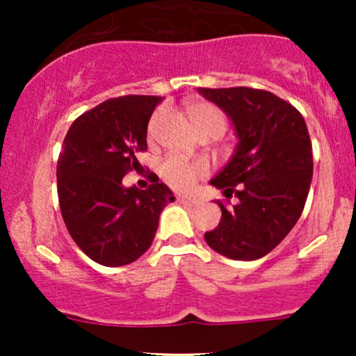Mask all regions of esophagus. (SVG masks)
Returning a JSON list of instances; mask_svg holds the SVG:
<instances>
[{"instance_id": "34e87169", "label": "esophagus", "mask_w": 356, "mask_h": 356, "mask_svg": "<svg viewBox=\"0 0 356 356\" xmlns=\"http://www.w3.org/2000/svg\"><path fill=\"white\" fill-rule=\"evenodd\" d=\"M175 201L179 204H184V206H197L199 201H195V199H191V197H184V195H179V197H175Z\"/></svg>"}]
</instances>
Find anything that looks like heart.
<instances>
[{"label":"heart","mask_w":356,"mask_h":356,"mask_svg":"<svg viewBox=\"0 0 356 356\" xmlns=\"http://www.w3.org/2000/svg\"><path fill=\"white\" fill-rule=\"evenodd\" d=\"M192 127L201 137H220L227 129V117L218 105L206 100H191L186 107ZM162 117V110H157L149 122V137L154 136L155 127ZM209 170L206 161L202 159H186L181 155H169L159 165V174L167 186L175 191H191L199 179L204 177Z\"/></svg>","instance_id":"heart-1"}]
</instances>
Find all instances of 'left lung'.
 Returning a JSON list of instances; mask_svg holds the SVG:
<instances>
[{
  "label": "left lung",
  "mask_w": 356,
  "mask_h": 356,
  "mask_svg": "<svg viewBox=\"0 0 356 356\" xmlns=\"http://www.w3.org/2000/svg\"><path fill=\"white\" fill-rule=\"evenodd\" d=\"M229 115L239 144L211 184L227 201L204 234L219 254L254 261L271 252L303 212L313 175V150L303 115L275 93L249 87L199 88Z\"/></svg>",
  "instance_id": "8db88e82"
}]
</instances>
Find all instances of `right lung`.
<instances>
[{
  "mask_svg": "<svg viewBox=\"0 0 356 356\" xmlns=\"http://www.w3.org/2000/svg\"><path fill=\"white\" fill-rule=\"evenodd\" d=\"M161 97L102 102L73 122L56 162L61 218L81 251L102 266L138 259L152 244L161 212L174 195L150 172L145 191L122 186L147 150V125Z\"/></svg>",
  "mask_w": 356,
  "mask_h": 356,
  "instance_id": "obj_1",
  "label": "right lung"
}]
</instances>
